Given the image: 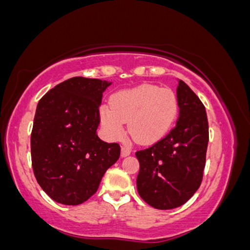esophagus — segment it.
Masks as SVG:
<instances>
[{
	"label": "esophagus",
	"mask_w": 250,
	"mask_h": 250,
	"mask_svg": "<svg viewBox=\"0 0 250 250\" xmlns=\"http://www.w3.org/2000/svg\"><path fill=\"white\" fill-rule=\"evenodd\" d=\"M131 154V147L129 146V145H124V146L121 147V156L122 157H125V156H128Z\"/></svg>",
	"instance_id": "34e87169"
}]
</instances>
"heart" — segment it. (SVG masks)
<instances>
[{"instance_id": "b5f03b06", "label": "heart", "mask_w": 250, "mask_h": 250, "mask_svg": "<svg viewBox=\"0 0 250 250\" xmlns=\"http://www.w3.org/2000/svg\"><path fill=\"white\" fill-rule=\"evenodd\" d=\"M111 105L100 107V120L107 136L120 139L125 122H129L132 137L141 144L165 136L178 113L177 96L172 89L149 84L115 93Z\"/></svg>"}]
</instances>
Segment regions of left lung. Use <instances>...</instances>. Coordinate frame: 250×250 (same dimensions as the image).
Instances as JSON below:
<instances>
[{
  "mask_svg": "<svg viewBox=\"0 0 250 250\" xmlns=\"http://www.w3.org/2000/svg\"><path fill=\"white\" fill-rule=\"evenodd\" d=\"M176 125L152 146L136 152L140 164L137 189L159 210L183 206L202 183L208 143L206 107L183 81H178Z\"/></svg>",
  "mask_w": 250,
  "mask_h": 250,
  "instance_id": "8db88e82",
  "label": "left lung"
}]
</instances>
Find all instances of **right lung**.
I'll list each match as a JSON object with an SVG mask.
<instances>
[{
	"label": "right lung",
	"mask_w": 250,
	"mask_h": 250,
	"mask_svg": "<svg viewBox=\"0 0 250 250\" xmlns=\"http://www.w3.org/2000/svg\"><path fill=\"white\" fill-rule=\"evenodd\" d=\"M110 84L72 77L38 102L30 140L32 169L38 184L56 202H85L120 157V145L105 143L96 133L99 106Z\"/></svg>",
	"instance_id": "right-lung-1"
}]
</instances>
